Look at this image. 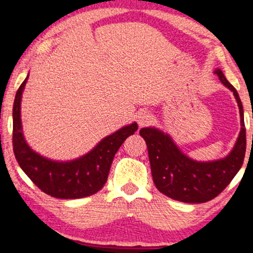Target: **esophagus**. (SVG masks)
Listing matches in <instances>:
<instances>
[{
    "mask_svg": "<svg viewBox=\"0 0 253 253\" xmlns=\"http://www.w3.org/2000/svg\"><path fill=\"white\" fill-rule=\"evenodd\" d=\"M153 115L151 114L149 110H140V112L136 114V123H138L139 127L147 126L152 123Z\"/></svg>",
    "mask_w": 253,
    "mask_h": 253,
    "instance_id": "34e87169",
    "label": "esophagus"
}]
</instances>
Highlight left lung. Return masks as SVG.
<instances>
[{
  "label": "left lung",
  "instance_id": "obj_1",
  "mask_svg": "<svg viewBox=\"0 0 253 253\" xmlns=\"http://www.w3.org/2000/svg\"><path fill=\"white\" fill-rule=\"evenodd\" d=\"M220 82L233 92L239 107L240 132L233 149L226 157L200 162L182 152L167 132L156 127H144L140 135L146 141L153 182L157 189L170 199L185 203H203L213 200L229 184L242 168L246 151L244 109L238 91L216 68ZM253 138V136H252Z\"/></svg>",
  "mask_w": 253,
  "mask_h": 253
}]
</instances>
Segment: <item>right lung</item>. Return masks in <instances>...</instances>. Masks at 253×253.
Listing matches in <instances>:
<instances>
[{"mask_svg": "<svg viewBox=\"0 0 253 253\" xmlns=\"http://www.w3.org/2000/svg\"><path fill=\"white\" fill-rule=\"evenodd\" d=\"M28 76L16 91L13 107V150L22 171L43 193L57 199H82L102 189L115 153L138 129L136 123L104 136L85 155L71 161H53L34 151L22 132L21 100Z\"/></svg>", "mask_w": 253, "mask_h": 253, "instance_id": "add662e5", "label": "right lung"}]
</instances>
